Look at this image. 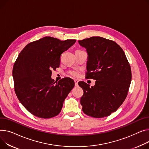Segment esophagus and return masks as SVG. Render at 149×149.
Here are the masks:
<instances>
[{
    "label": "esophagus",
    "instance_id": "esophagus-1",
    "mask_svg": "<svg viewBox=\"0 0 149 149\" xmlns=\"http://www.w3.org/2000/svg\"><path fill=\"white\" fill-rule=\"evenodd\" d=\"M74 82H75V86H78V80H74Z\"/></svg>",
    "mask_w": 149,
    "mask_h": 149
}]
</instances>
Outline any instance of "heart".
Masks as SVG:
<instances>
[{
	"label": "heart",
	"instance_id": "1",
	"mask_svg": "<svg viewBox=\"0 0 149 149\" xmlns=\"http://www.w3.org/2000/svg\"><path fill=\"white\" fill-rule=\"evenodd\" d=\"M68 74L69 75H71L72 77L77 78L80 76V71L77 69H72V70H69L68 71Z\"/></svg>",
	"mask_w": 149,
	"mask_h": 149
}]
</instances>
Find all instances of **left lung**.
I'll return each instance as SVG.
<instances>
[{"instance_id":"obj_1","label":"left lung","mask_w":149,"mask_h":149,"mask_svg":"<svg viewBox=\"0 0 149 149\" xmlns=\"http://www.w3.org/2000/svg\"><path fill=\"white\" fill-rule=\"evenodd\" d=\"M88 54L87 78L95 85L78 83L84 91L80 103L87 116L102 118L110 116L126 99L131 82V69L122 48L113 41L93 36L78 41Z\"/></svg>"}]
</instances>
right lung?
<instances>
[{
    "label": "right lung",
    "mask_w": 149,
    "mask_h": 149,
    "mask_svg": "<svg viewBox=\"0 0 149 149\" xmlns=\"http://www.w3.org/2000/svg\"><path fill=\"white\" fill-rule=\"evenodd\" d=\"M75 42L45 36L28 44L19 53L13 69L15 92L33 115L49 118L61 111L74 81L66 77L56 83L52 70L59 67L61 54Z\"/></svg>",
    "instance_id": "1"
}]
</instances>
